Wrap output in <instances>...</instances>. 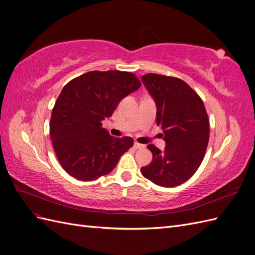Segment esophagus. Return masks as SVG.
<instances>
[{"mask_svg": "<svg viewBox=\"0 0 255 255\" xmlns=\"http://www.w3.org/2000/svg\"><path fill=\"white\" fill-rule=\"evenodd\" d=\"M143 146H144V145L141 144V143H139V142H137V141L134 142V148H135V149H142Z\"/></svg>", "mask_w": 255, "mask_h": 255, "instance_id": "esophagus-1", "label": "esophagus"}]
</instances>
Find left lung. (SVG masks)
<instances>
[{
  "mask_svg": "<svg viewBox=\"0 0 255 255\" xmlns=\"http://www.w3.org/2000/svg\"><path fill=\"white\" fill-rule=\"evenodd\" d=\"M141 81L156 104V123L163 128L166 146L148 144L152 161L140 171L163 187L179 186L201 165L210 138V122L203 101L184 81L155 73Z\"/></svg>",
  "mask_w": 255,
  "mask_h": 255,
  "instance_id": "obj_1",
  "label": "left lung"
}]
</instances>
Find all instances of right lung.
Instances as JSON below:
<instances>
[{
	"label": "right lung",
	"instance_id": "1",
	"mask_svg": "<svg viewBox=\"0 0 255 255\" xmlns=\"http://www.w3.org/2000/svg\"><path fill=\"white\" fill-rule=\"evenodd\" d=\"M141 86L136 75L118 70L90 71L69 82L52 111L50 136L64 170L81 181L110 173L133 138H116L102 128L122 99Z\"/></svg>",
	"mask_w": 255,
	"mask_h": 255
}]
</instances>
